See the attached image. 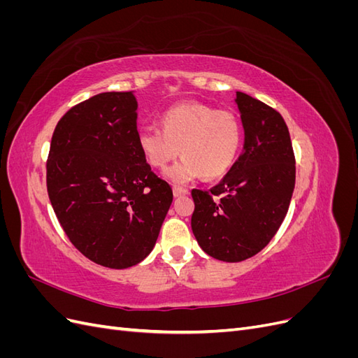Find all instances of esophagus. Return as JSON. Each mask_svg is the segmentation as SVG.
I'll return each mask as SVG.
<instances>
[{
  "mask_svg": "<svg viewBox=\"0 0 358 358\" xmlns=\"http://www.w3.org/2000/svg\"><path fill=\"white\" fill-rule=\"evenodd\" d=\"M173 194H175V197H182V196H187L188 189L182 187H173Z\"/></svg>",
  "mask_w": 358,
  "mask_h": 358,
  "instance_id": "esophagus-1",
  "label": "esophagus"
}]
</instances>
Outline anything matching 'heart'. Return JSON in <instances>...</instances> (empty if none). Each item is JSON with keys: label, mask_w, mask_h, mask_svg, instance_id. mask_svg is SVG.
<instances>
[{"label": "heart", "mask_w": 358, "mask_h": 358, "mask_svg": "<svg viewBox=\"0 0 358 358\" xmlns=\"http://www.w3.org/2000/svg\"><path fill=\"white\" fill-rule=\"evenodd\" d=\"M242 143V125L233 113L188 103L161 116V129L145 128L138 146L155 169H164L182 149L183 158L167 170V178L185 183L197 176L218 179L231 169Z\"/></svg>", "instance_id": "1"}]
</instances>
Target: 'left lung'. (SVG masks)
<instances>
[{
    "label": "left lung",
    "mask_w": 358,
    "mask_h": 358,
    "mask_svg": "<svg viewBox=\"0 0 358 358\" xmlns=\"http://www.w3.org/2000/svg\"><path fill=\"white\" fill-rule=\"evenodd\" d=\"M236 104L245 129L241 157L218 185L191 191L192 233L206 254L227 263L254 257L273 239L296 183L284 117L243 92L236 94Z\"/></svg>",
    "instance_id": "8db88e82"
}]
</instances>
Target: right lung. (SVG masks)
Wrapping results in <instances>:
<instances>
[{
    "label": "right lung",
    "mask_w": 358,
    "mask_h": 358,
    "mask_svg": "<svg viewBox=\"0 0 358 358\" xmlns=\"http://www.w3.org/2000/svg\"><path fill=\"white\" fill-rule=\"evenodd\" d=\"M133 92H103L73 106L55 127L48 194L70 242L91 262L136 266L152 251L173 201L138 146Z\"/></svg>",
    "instance_id": "obj_1"
}]
</instances>
